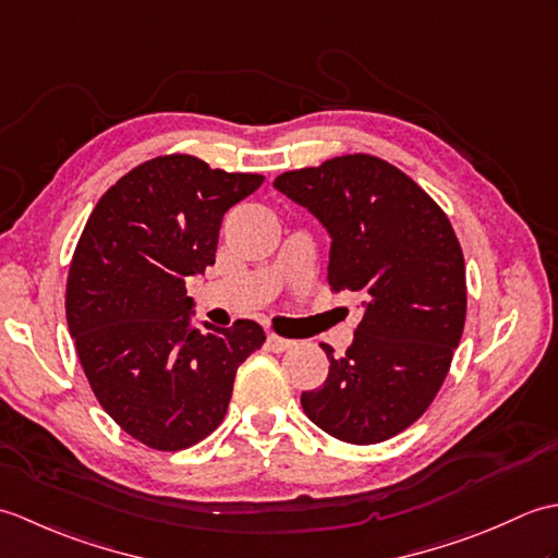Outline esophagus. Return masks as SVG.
Returning <instances> with one entry per match:
<instances>
[{
  "instance_id": "1",
  "label": "esophagus",
  "mask_w": 558,
  "mask_h": 558,
  "mask_svg": "<svg viewBox=\"0 0 558 558\" xmlns=\"http://www.w3.org/2000/svg\"><path fill=\"white\" fill-rule=\"evenodd\" d=\"M266 345H268V350H270V352L280 354V352H288V350H292V348H294V340L280 338V336H276V333H268V338H266Z\"/></svg>"
}]
</instances>
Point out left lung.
Here are the masks:
<instances>
[{"mask_svg":"<svg viewBox=\"0 0 558 558\" xmlns=\"http://www.w3.org/2000/svg\"><path fill=\"white\" fill-rule=\"evenodd\" d=\"M272 186L330 234L328 286L364 316L322 388L302 393L318 429L369 446L408 429L450 369L468 312L465 260L436 201L393 165L354 153L282 172Z\"/></svg>","mask_w":558,"mask_h":558,"instance_id":"1","label":"left lung"}]
</instances>
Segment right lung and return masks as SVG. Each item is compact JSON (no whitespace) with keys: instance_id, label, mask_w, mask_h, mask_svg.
Instances as JSON below:
<instances>
[{"instance_id":"add662e5","label":"right lung","mask_w":558,"mask_h":558,"mask_svg":"<svg viewBox=\"0 0 558 558\" xmlns=\"http://www.w3.org/2000/svg\"><path fill=\"white\" fill-rule=\"evenodd\" d=\"M264 184L194 156L141 162L102 194L66 280V324L102 410L156 450L216 432L234 374L264 345L256 322L192 326L186 278L216 264L222 216Z\"/></svg>"}]
</instances>
